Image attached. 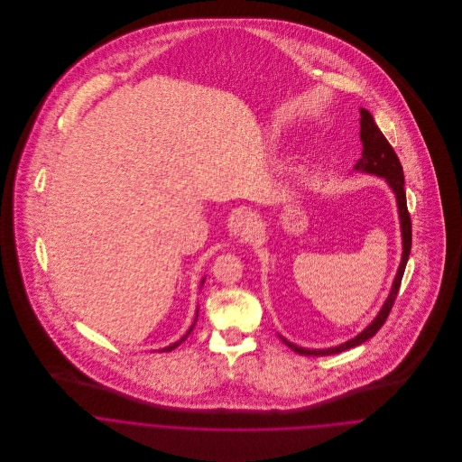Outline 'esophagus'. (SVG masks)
Instances as JSON below:
<instances>
[{"label": "esophagus", "instance_id": "1", "mask_svg": "<svg viewBox=\"0 0 462 462\" xmlns=\"http://www.w3.org/2000/svg\"><path fill=\"white\" fill-rule=\"evenodd\" d=\"M233 231L240 238H249L256 231V218L247 211L238 213L233 220Z\"/></svg>", "mask_w": 462, "mask_h": 462}]
</instances>
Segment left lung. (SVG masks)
Here are the masks:
<instances>
[{"mask_svg":"<svg viewBox=\"0 0 462 462\" xmlns=\"http://www.w3.org/2000/svg\"><path fill=\"white\" fill-rule=\"evenodd\" d=\"M359 114H361V121H359L361 123V133H359V136H361V142H363V154L357 160V163L354 165V171L361 172V174H372V176L383 178L388 183V187L392 189V192L395 196L396 208H398V220H400V233H402V260L398 264V270H396L392 290L388 293V299L384 300L381 311L357 336L350 337L348 341H345L341 345L330 346V348H304V346H299V345L288 341L284 336L279 334L282 343H286L293 352L302 354V356L339 354V352L354 348V346L365 343L366 339H370L372 336H375L377 330L381 329L383 324L386 322V319H388V315L393 308L396 293H398V288H400V282H402V277H403V270H405V264H407L409 254H411V217H409V211H407V200H405V190H403V171H402L400 160H398L393 147L390 145V142L386 140V136L375 125L372 114L365 108H359Z\"/></svg>","mask_w":462,"mask_h":462,"instance_id":"1","label":"left lung"}]
</instances>
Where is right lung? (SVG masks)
Returning <instances> with one entry per match:
<instances>
[{
  "label": "right lung",
  "mask_w": 462,
  "mask_h": 462,
  "mask_svg": "<svg viewBox=\"0 0 462 462\" xmlns=\"http://www.w3.org/2000/svg\"><path fill=\"white\" fill-rule=\"evenodd\" d=\"M204 281H206V277H202V281H200V288H202V284H204ZM198 317H199V308H198V315H196V320H194V324L190 326V329L187 330V334H183V337L181 339H178L176 343H172V345H169V346H165V348H162L160 352H171V350H174L176 346H180L187 337H189V334L192 332V329H194V326H196V322H198Z\"/></svg>",
  "instance_id": "right-lung-1"
}]
</instances>
